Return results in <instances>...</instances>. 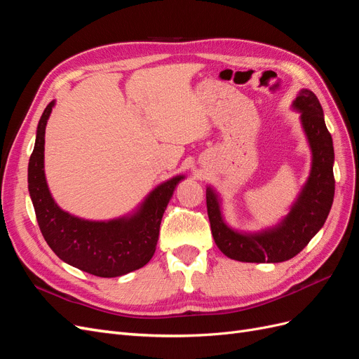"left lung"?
I'll return each mask as SVG.
<instances>
[{
    "instance_id": "8db88e82",
    "label": "left lung",
    "mask_w": 359,
    "mask_h": 359,
    "mask_svg": "<svg viewBox=\"0 0 359 359\" xmlns=\"http://www.w3.org/2000/svg\"><path fill=\"white\" fill-rule=\"evenodd\" d=\"M292 106L301 114V124L311 149V170L283 220L257 233L236 232L224 223L217 193L211 187L206 189V208L214 241L223 255L240 262L277 264L297 256L320 231L332 206L334 147L322 106L310 90H301Z\"/></svg>"
}]
</instances>
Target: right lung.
Segmentation results:
<instances>
[{"label":"right lung","instance_id":"right-lung-1","mask_svg":"<svg viewBox=\"0 0 359 359\" xmlns=\"http://www.w3.org/2000/svg\"><path fill=\"white\" fill-rule=\"evenodd\" d=\"M53 104L40 118L28 163V190L43 238L64 262L97 277H119L142 268L156 252L163 212L184 177L160 184L136 212L115 220L91 222L62 211L45 177V130Z\"/></svg>","mask_w":359,"mask_h":359}]
</instances>
